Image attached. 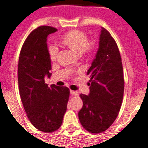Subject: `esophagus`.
Instances as JSON below:
<instances>
[{"label":"esophagus","instance_id":"esophagus-1","mask_svg":"<svg viewBox=\"0 0 148 148\" xmlns=\"http://www.w3.org/2000/svg\"><path fill=\"white\" fill-rule=\"evenodd\" d=\"M71 94L72 96H75V97H77V96H78V92L77 91L71 90Z\"/></svg>","mask_w":148,"mask_h":148}]
</instances>
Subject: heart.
<instances>
[{
    "label": "heart",
    "mask_w": 148,
    "mask_h": 148,
    "mask_svg": "<svg viewBox=\"0 0 148 148\" xmlns=\"http://www.w3.org/2000/svg\"><path fill=\"white\" fill-rule=\"evenodd\" d=\"M61 42L71 49L77 55L84 53L90 54L94 50L96 44L94 41H89L88 36L84 32L72 30L67 32L61 39ZM58 49L54 44L49 46V55L51 61L54 62L57 58Z\"/></svg>",
    "instance_id": "obj_1"
}]
</instances>
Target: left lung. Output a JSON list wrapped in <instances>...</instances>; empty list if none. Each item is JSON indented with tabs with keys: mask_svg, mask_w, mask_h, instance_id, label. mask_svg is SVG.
I'll use <instances>...</instances> for the list:
<instances>
[{
	"mask_svg": "<svg viewBox=\"0 0 148 148\" xmlns=\"http://www.w3.org/2000/svg\"><path fill=\"white\" fill-rule=\"evenodd\" d=\"M90 80L88 96L80 95L83 107L78 112L80 124L87 132L101 133L117 118L124 94V74L119 50L115 39L102 27L99 49L87 71Z\"/></svg>",
	"mask_w": 148,
	"mask_h": 148,
	"instance_id": "obj_1",
	"label": "left lung"
}]
</instances>
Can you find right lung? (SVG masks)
Listing matches in <instances>:
<instances>
[{
	"label": "right lung",
	"instance_id": "right-lung-1",
	"mask_svg": "<svg viewBox=\"0 0 148 148\" xmlns=\"http://www.w3.org/2000/svg\"><path fill=\"white\" fill-rule=\"evenodd\" d=\"M56 31L49 26L32 30L24 42L18 62L19 91L25 112L32 125L45 133L61 127L70 96L67 86L49 87L45 83V77L51 75L47 37Z\"/></svg>",
	"mask_w": 148,
	"mask_h": 148
}]
</instances>
